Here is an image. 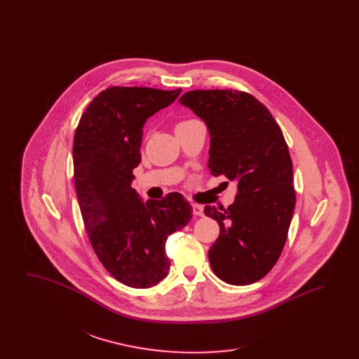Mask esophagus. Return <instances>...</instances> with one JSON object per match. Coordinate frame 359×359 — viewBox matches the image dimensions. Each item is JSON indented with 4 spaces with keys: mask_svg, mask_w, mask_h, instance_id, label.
Returning <instances> with one entry per match:
<instances>
[{
    "mask_svg": "<svg viewBox=\"0 0 359 359\" xmlns=\"http://www.w3.org/2000/svg\"><path fill=\"white\" fill-rule=\"evenodd\" d=\"M192 212L195 217H202L205 212H203V205H192Z\"/></svg>",
    "mask_w": 359,
    "mask_h": 359,
    "instance_id": "obj_1",
    "label": "esophagus"
}]
</instances>
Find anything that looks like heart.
<instances>
[{
    "instance_id": "obj_1",
    "label": "heart",
    "mask_w": 359,
    "mask_h": 359,
    "mask_svg": "<svg viewBox=\"0 0 359 359\" xmlns=\"http://www.w3.org/2000/svg\"><path fill=\"white\" fill-rule=\"evenodd\" d=\"M188 121H191V120H188ZM188 121H182V122H179V123H177V125H180V123H186V122H188Z\"/></svg>"
}]
</instances>
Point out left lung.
Here are the masks:
<instances>
[{"label": "left lung", "mask_w": 359, "mask_h": 359, "mask_svg": "<svg viewBox=\"0 0 359 359\" xmlns=\"http://www.w3.org/2000/svg\"><path fill=\"white\" fill-rule=\"evenodd\" d=\"M179 102L210 130L211 173L238 183L233 205L205 207L219 223V237L208 250L211 268L227 284H253L277 262L294 210L285 138L271 111L245 91L194 90Z\"/></svg>", "instance_id": "obj_1"}]
</instances>
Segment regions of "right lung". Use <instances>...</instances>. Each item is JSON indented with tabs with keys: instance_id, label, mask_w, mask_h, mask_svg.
Here are the masks:
<instances>
[{
	"instance_id": "add662e5",
	"label": "right lung",
	"mask_w": 359,
	"mask_h": 359,
	"mask_svg": "<svg viewBox=\"0 0 359 359\" xmlns=\"http://www.w3.org/2000/svg\"><path fill=\"white\" fill-rule=\"evenodd\" d=\"M180 93L107 87L87 106L74 136L75 191L90 243L104 269L132 288L165 278V241L192 218L182 194L142 203L132 188L145 121Z\"/></svg>"
}]
</instances>
